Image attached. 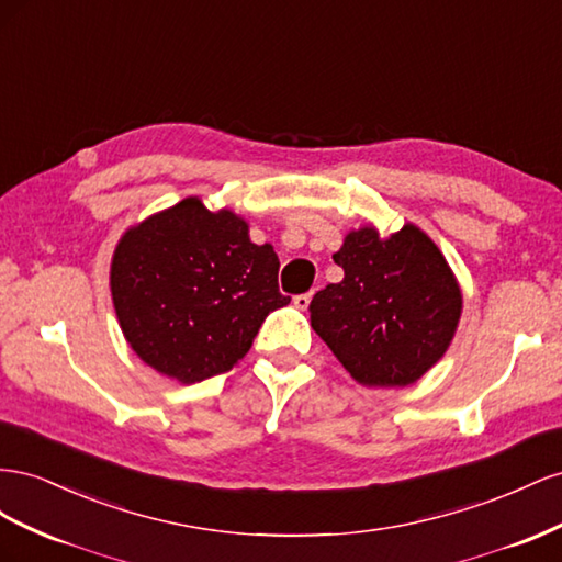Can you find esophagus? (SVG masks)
I'll list each match as a JSON object with an SVG mask.
<instances>
[{
	"label": "esophagus",
	"mask_w": 562,
	"mask_h": 562,
	"mask_svg": "<svg viewBox=\"0 0 562 562\" xmlns=\"http://www.w3.org/2000/svg\"><path fill=\"white\" fill-rule=\"evenodd\" d=\"M311 301H313V294L308 292V294H299V296H294V306L299 308V311H306L308 306H311Z\"/></svg>",
	"instance_id": "obj_1"
}]
</instances>
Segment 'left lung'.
Returning a JSON list of instances; mask_svg holds the SVG:
<instances>
[{
    "label": "left lung",
    "instance_id": "1",
    "mask_svg": "<svg viewBox=\"0 0 562 562\" xmlns=\"http://www.w3.org/2000/svg\"><path fill=\"white\" fill-rule=\"evenodd\" d=\"M334 263L344 280L311 301V327L362 386L405 389L450 348L461 286L438 245L414 223L381 237L362 226Z\"/></svg>",
    "mask_w": 562,
    "mask_h": 562
}]
</instances>
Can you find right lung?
Listing matches in <instances>:
<instances>
[{
    "label": "right lung",
    "mask_w": 562,
    "mask_h": 562,
    "mask_svg": "<svg viewBox=\"0 0 562 562\" xmlns=\"http://www.w3.org/2000/svg\"><path fill=\"white\" fill-rule=\"evenodd\" d=\"M280 259L249 223L186 198L126 231L112 254L110 294L126 344L162 376L195 383L247 356L278 290Z\"/></svg>",
    "instance_id": "obj_1"
}]
</instances>
